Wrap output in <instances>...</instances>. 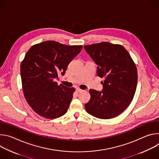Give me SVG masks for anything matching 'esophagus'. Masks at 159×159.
I'll return each instance as SVG.
<instances>
[{
    "instance_id": "obj_1",
    "label": "esophagus",
    "mask_w": 159,
    "mask_h": 159,
    "mask_svg": "<svg viewBox=\"0 0 159 159\" xmlns=\"http://www.w3.org/2000/svg\"><path fill=\"white\" fill-rule=\"evenodd\" d=\"M76 91H77V93H81V92L83 91V90L81 89H80V88H77Z\"/></svg>"
}]
</instances>
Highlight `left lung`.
<instances>
[{
    "label": "left lung",
    "instance_id": "obj_1",
    "mask_svg": "<svg viewBox=\"0 0 159 159\" xmlns=\"http://www.w3.org/2000/svg\"><path fill=\"white\" fill-rule=\"evenodd\" d=\"M84 47L98 65V76L104 78L101 92L89 90L90 99L85 104V110L100 119L116 117L133 99L138 80L137 66L121 44L104 41Z\"/></svg>",
    "mask_w": 159,
    "mask_h": 159
}]
</instances>
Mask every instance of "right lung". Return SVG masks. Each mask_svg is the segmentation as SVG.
Here are the masks:
<instances>
[{"label":"right lung","instance_id":"add662e5","mask_svg":"<svg viewBox=\"0 0 159 159\" xmlns=\"http://www.w3.org/2000/svg\"><path fill=\"white\" fill-rule=\"evenodd\" d=\"M82 45L69 46L55 41L33 45L20 65L25 98L33 111L42 117L54 119L64 115L73 98L74 87L58 85V75H63Z\"/></svg>","mask_w":159,"mask_h":159}]
</instances>
